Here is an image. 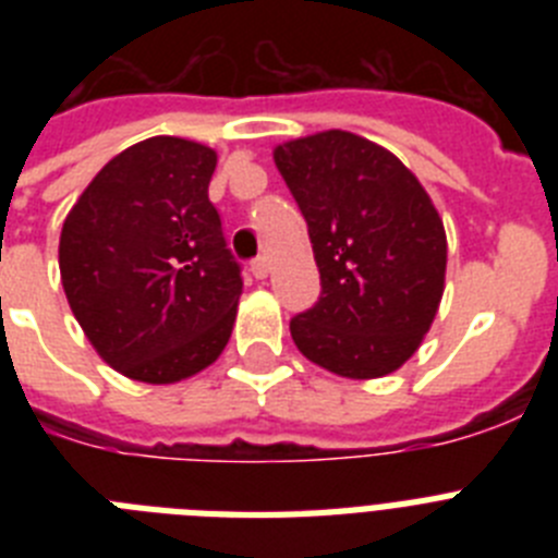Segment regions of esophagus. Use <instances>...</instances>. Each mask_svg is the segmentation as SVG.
Masks as SVG:
<instances>
[{"label": "esophagus", "mask_w": 558, "mask_h": 558, "mask_svg": "<svg viewBox=\"0 0 558 558\" xmlns=\"http://www.w3.org/2000/svg\"><path fill=\"white\" fill-rule=\"evenodd\" d=\"M251 274H254L256 279H265V276H268V259H265V256L251 259Z\"/></svg>", "instance_id": "34e87169"}]
</instances>
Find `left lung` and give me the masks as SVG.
I'll return each instance as SVG.
<instances>
[{
	"mask_svg": "<svg viewBox=\"0 0 558 558\" xmlns=\"http://www.w3.org/2000/svg\"><path fill=\"white\" fill-rule=\"evenodd\" d=\"M274 159L322 274L318 302L290 318L295 347L340 377L397 372L445 293L447 236L436 206L393 153L354 133L288 142Z\"/></svg>",
	"mask_w": 558,
	"mask_h": 558,
	"instance_id": "8db88e82",
	"label": "left lung"
}]
</instances>
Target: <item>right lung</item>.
I'll list each match as a JSON object with an SVG mask.
<instances>
[{
    "mask_svg": "<svg viewBox=\"0 0 558 558\" xmlns=\"http://www.w3.org/2000/svg\"><path fill=\"white\" fill-rule=\"evenodd\" d=\"M211 147L153 136L113 156L63 220L69 307L108 366L175 383L218 360L243 268L209 201Z\"/></svg>",
    "mask_w": 558,
    "mask_h": 558,
    "instance_id": "obj_1",
    "label": "right lung"
}]
</instances>
